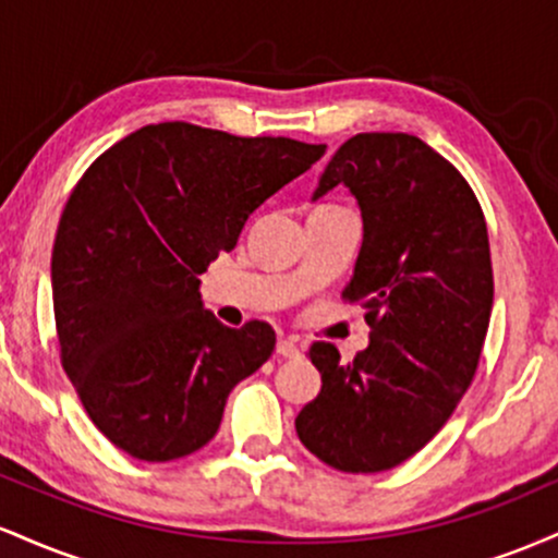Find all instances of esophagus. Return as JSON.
<instances>
[{
  "label": "esophagus",
  "mask_w": 558,
  "mask_h": 558,
  "mask_svg": "<svg viewBox=\"0 0 558 558\" xmlns=\"http://www.w3.org/2000/svg\"><path fill=\"white\" fill-rule=\"evenodd\" d=\"M275 351H278V356H283V360H296L301 354V345L293 341V338H280L278 345H275Z\"/></svg>",
  "instance_id": "1"
}]
</instances>
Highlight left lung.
I'll return each instance as SVG.
<instances>
[{"mask_svg":"<svg viewBox=\"0 0 558 558\" xmlns=\"http://www.w3.org/2000/svg\"><path fill=\"white\" fill-rule=\"evenodd\" d=\"M349 185L364 241L343 301L360 304L369 345L343 362L312 343L323 375L296 417L301 444L341 472H383L430 444L470 388L493 310L488 226L464 175L409 133H356L315 198Z\"/></svg>","mask_w":558,"mask_h":558,"instance_id":"left-lung-1","label":"left lung"}]
</instances>
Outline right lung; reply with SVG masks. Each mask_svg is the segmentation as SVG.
I'll use <instances>...</instances> for the list:
<instances>
[{
  "label": "right lung",
  "instance_id": "right-lung-1",
  "mask_svg": "<svg viewBox=\"0 0 558 558\" xmlns=\"http://www.w3.org/2000/svg\"><path fill=\"white\" fill-rule=\"evenodd\" d=\"M325 144L144 125L83 172L52 252L60 362L86 414L141 462L215 438L228 393L270 360L262 319L228 328L202 306L198 275L248 215L306 172Z\"/></svg>",
  "mask_w": 558,
  "mask_h": 558
}]
</instances>
